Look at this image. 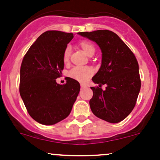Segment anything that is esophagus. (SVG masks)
<instances>
[{"label": "esophagus", "mask_w": 160, "mask_h": 160, "mask_svg": "<svg viewBox=\"0 0 160 160\" xmlns=\"http://www.w3.org/2000/svg\"><path fill=\"white\" fill-rule=\"evenodd\" d=\"M80 87H81V88H86V84H83V83H80Z\"/></svg>", "instance_id": "esophagus-1"}]
</instances>
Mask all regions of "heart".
I'll list each match as a JSON object with an SVG mask.
<instances>
[{"mask_svg": "<svg viewBox=\"0 0 160 160\" xmlns=\"http://www.w3.org/2000/svg\"><path fill=\"white\" fill-rule=\"evenodd\" d=\"M80 46L81 48L84 50L85 52L88 55V56H91L94 54L95 48L91 43L89 42L83 41L80 42ZM71 51H72V48L70 45L66 46L65 49H64L63 55H62V59H63L64 62H67L70 59ZM93 73V69L90 68L89 67H74L73 68L71 69L70 72H69V76L71 78L74 79V80H77L80 82H85L88 80V78L92 75Z\"/></svg>", "mask_w": 160, "mask_h": 160, "instance_id": "1", "label": "heart"}]
</instances>
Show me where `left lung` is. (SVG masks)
Listing matches in <instances>:
<instances>
[{"mask_svg":"<svg viewBox=\"0 0 160 160\" xmlns=\"http://www.w3.org/2000/svg\"><path fill=\"white\" fill-rule=\"evenodd\" d=\"M98 44L102 53L101 65L93 77L99 88H90V107L95 116L118 123L133 110L141 88L138 64L135 55L118 35L109 30L78 32ZM107 85L105 90L100 87Z\"/></svg>","mask_w":160,"mask_h":160,"instance_id":"1","label":"left lung"}]
</instances>
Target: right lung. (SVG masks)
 <instances>
[{
	"label": "right lung",
	"instance_id": "add662e5",
	"mask_svg": "<svg viewBox=\"0 0 160 160\" xmlns=\"http://www.w3.org/2000/svg\"><path fill=\"white\" fill-rule=\"evenodd\" d=\"M73 34L47 31L25 54L20 70L21 98L31 117L52 125L70 114L80 92L79 82L68 77L65 84L56 83L64 68V49Z\"/></svg>",
	"mask_w": 160,
	"mask_h": 160
}]
</instances>
